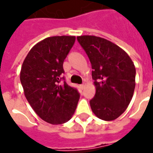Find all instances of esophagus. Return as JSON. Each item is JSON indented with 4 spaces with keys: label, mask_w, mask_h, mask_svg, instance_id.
<instances>
[{
    "label": "esophagus",
    "mask_w": 153,
    "mask_h": 153,
    "mask_svg": "<svg viewBox=\"0 0 153 153\" xmlns=\"http://www.w3.org/2000/svg\"><path fill=\"white\" fill-rule=\"evenodd\" d=\"M84 87H85V84H84V83H83V84H82V85H80V88H81L82 90Z\"/></svg>",
    "instance_id": "34e87169"
}]
</instances>
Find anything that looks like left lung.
<instances>
[{"label": "left lung", "instance_id": "obj_1", "mask_svg": "<svg viewBox=\"0 0 153 153\" xmlns=\"http://www.w3.org/2000/svg\"><path fill=\"white\" fill-rule=\"evenodd\" d=\"M92 68L96 94L91 110L104 121L117 119L126 111L135 89L136 68L130 56L106 39L95 36L76 37Z\"/></svg>", "mask_w": 153, "mask_h": 153}]
</instances>
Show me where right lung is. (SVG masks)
<instances>
[{"label": "right lung", "instance_id": "1", "mask_svg": "<svg viewBox=\"0 0 153 153\" xmlns=\"http://www.w3.org/2000/svg\"><path fill=\"white\" fill-rule=\"evenodd\" d=\"M75 41L67 36L44 39L30 49L22 64L20 79L28 102L53 125L70 120L80 98L78 90L67 85L62 76L64 60Z\"/></svg>", "mask_w": 153, "mask_h": 153}]
</instances>
